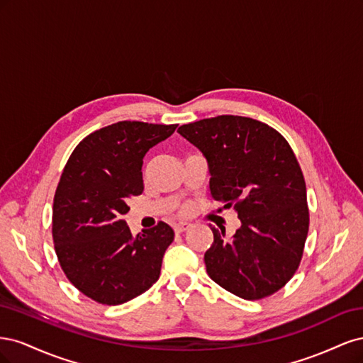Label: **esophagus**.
<instances>
[{"label": "esophagus", "mask_w": 363, "mask_h": 363, "mask_svg": "<svg viewBox=\"0 0 363 363\" xmlns=\"http://www.w3.org/2000/svg\"><path fill=\"white\" fill-rule=\"evenodd\" d=\"M189 228H191L189 223H179V224L174 225V232L175 233H183V232H186V230H189Z\"/></svg>", "instance_id": "34e87169"}]
</instances>
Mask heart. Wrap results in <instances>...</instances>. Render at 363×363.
I'll use <instances>...</instances> for the list:
<instances>
[{
    "mask_svg": "<svg viewBox=\"0 0 363 363\" xmlns=\"http://www.w3.org/2000/svg\"><path fill=\"white\" fill-rule=\"evenodd\" d=\"M182 212H183V213H188V212H189V207H183Z\"/></svg>",
    "mask_w": 363,
    "mask_h": 363,
    "instance_id": "1",
    "label": "heart"
}]
</instances>
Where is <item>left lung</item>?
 I'll return each mask as SVG.
<instances>
[{
    "label": "left lung",
    "mask_w": 363,
    "mask_h": 363,
    "mask_svg": "<svg viewBox=\"0 0 363 363\" xmlns=\"http://www.w3.org/2000/svg\"><path fill=\"white\" fill-rule=\"evenodd\" d=\"M211 172V195L233 207L240 227L232 238L213 232L206 251L208 277L244 300H260L286 284L309 232L306 182L291 145L257 119L221 115L179 127Z\"/></svg>",
    "instance_id": "obj_1"
}]
</instances>
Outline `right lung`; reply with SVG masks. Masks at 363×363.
I'll return each instance as SVG.
<instances>
[{
  "label": "right lung",
  "mask_w": 363,
  "mask_h": 363,
  "mask_svg": "<svg viewBox=\"0 0 363 363\" xmlns=\"http://www.w3.org/2000/svg\"><path fill=\"white\" fill-rule=\"evenodd\" d=\"M175 128L121 121L86 136L65 164L52 204L54 250L65 276L96 303H127L159 280L174 230L159 221L135 238L124 215L144 191L147 151Z\"/></svg>",
  "instance_id": "right-lung-1"
}]
</instances>
